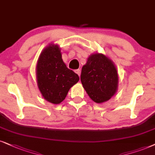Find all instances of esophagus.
<instances>
[{
	"label": "esophagus",
	"instance_id": "obj_1",
	"mask_svg": "<svg viewBox=\"0 0 155 155\" xmlns=\"http://www.w3.org/2000/svg\"><path fill=\"white\" fill-rule=\"evenodd\" d=\"M75 73H76L80 76V74H81V70L80 69H76L75 70Z\"/></svg>",
	"mask_w": 155,
	"mask_h": 155
}]
</instances>
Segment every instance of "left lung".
Returning <instances> with one entry per match:
<instances>
[{
  "instance_id": "1",
  "label": "left lung",
  "mask_w": 155,
  "mask_h": 155,
  "mask_svg": "<svg viewBox=\"0 0 155 155\" xmlns=\"http://www.w3.org/2000/svg\"><path fill=\"white\" fill-rule=\"evenodd\" d=\"M81 81L92 100L103 103L116 93L118 74L110 59L101 54H95L88 58L82 67Z\"/></svg>"
}]
</instances>
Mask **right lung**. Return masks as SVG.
Returning a JSON list of instances; mask_svg holds the SVG:
<instances>
[{
  "label": "right lung",
  "instance_id": "obj_1",
  "mask_svg": "<svg viewBox=\"0 0 155 155\" xmlns=\"http://www.w3.org/2000/svg\"><path fill=\"white\" fill-rule=\"evenodd\" d=\"M36 78L44 99L56 104L64 100L70 88L79 80L78 74L64 63L59 47L52 44L46 47L39 56Z\"/></svg>",
  "mask_w": 155,
  "mask_h": 155
}]
</instances>
